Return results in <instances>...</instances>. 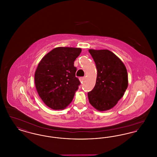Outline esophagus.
Listing matches in <instances>:
<instances>
[{"label":"esophagus","mask_w":157,"mask_h":157,"mask_svg":"<svg viewBox=\"0 0 157 157\" xmlns=\"http://www.w3.org/2000/svg\"><path fill=\"white\" fill-rule=\"evenodd\" d=\"M84 79H85V77H81V78H79V81H80V82H82V81H84Z\"/></svg>","instance_id":"1"}]
</instances>
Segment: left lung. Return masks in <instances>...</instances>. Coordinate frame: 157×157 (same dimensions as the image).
<instances>
[{
    "label": "left lung",
    "instance_id": "8db88e82",
    "mask_svg": "<svg viewBox=\"0 0 157 157\" xmlns=\"http://www.w3.org/2000/svg\"><path fill=\"white\" fill-rule=\"evenodd\" d=\"M89 52L97 69L95 87L88 93L89 102L98 111H106L114 107L124 95L128 85L127 68L108 49H90Z\"/></svg>",
    "mask_w": 157,
    "mask_h": 157
}]
</instances>
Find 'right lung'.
Masks as SVG:
<instances>
[{"mask_svg": "<svg viewBox=\"0 0 157 157\" xmlns=\"http://www.w3.org/2000/svg\"><path fill=\"white\" fill-rule=\"evenodd\" d=\"M81 51L79 48H55L39 63L35 73V87L50 108L64 109L72 102L80 85L74 64Z\"/></svg>", "mask_w": 157, "mask_h": 157, "instance_id": "obj_1", "label": "right lung"}]
</instances>
